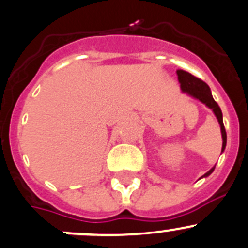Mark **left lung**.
<instances>
[{"mask_svg":"<svg viewBox=\"0 0 248 248\" xmlns=\"http://www.w3.org/2000/svg\"><path fill=\"white\" fill-rule=\"evenodd\" d=\"M177 75H178V81H179L180 83V90H182V92L188 93L190 97L200 100L201 103H203L206 107L212 109V111L215 112L216 117H217L218 122H219L220 124V131H222V138H223L222 153H223V151L225 150V146H227V132H225L224 124H223L222 110H220L219 105L216 103V100L213 99L210 87H208L207 83L203 82L202 80L195 78L194 75H191V74L186 73V71L184 70H177ZM215 167L211 168V170H208L207 173H205L201 178L208 177V175L215 170Z\"/></svg>","mask_w":248,"mask_h":248,"instance_id":"8db88e82","label":"left lung"}]
</instances>
